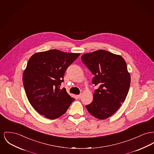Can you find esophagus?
<instances>
[{"label": "esophagus", "instance_id": "1", "mask_svg": "<svg viewBox=\"0 0 154 154\" xmlns=\"http://www.w3.org/2000/svg\"><path fill=\"white\" fill-rule=\"evenodd\" d=\"M77 97H78V98H79V99H81L82 97V94H80V95H77Z\"/></svg>", "mask_w": 154, "mask_h": 154}]
</instances>
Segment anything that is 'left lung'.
Wrapping results in <instances>:
<instances>
[{
    "instance_id": "obj_1",
    "label": "left lung",
    "mask_w": 154,
    "mask_h": 154,
    "mask_svg": "<svg viewBox=\"0 0 154 154\" xmlns=\"http://www.w3.org/2000/svg\"><path fill=\"white\" fill-rule=\"evenodd\" d=\"M82 60L94 75L92 84L99 86L86 108L94 117L106 119L126 100L131 82L126 63L120 55L105 50L84 54Z\"/></svg>"
}]
</instances>
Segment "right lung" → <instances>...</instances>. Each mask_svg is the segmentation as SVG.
I'll return each mask as SVG.
<instances>
[{
	"instance_id": "right-lung-1",
	"label": "right lung",
	"mask_w": 154,
	"mask_h": 154,
	"mask_svg": "<svg viewBox=\"0 0 154 154\" xmlns=\"http://www.w3.org/2000/svg\"><path fill=\"white\" fill-rule=\"evenodd\" d=\"M80 54L52 49L29 59L23 82L28 101L40 115L49 119L59 118L75 100L64 88H59L65 71Z\"/></svg>"
}]
</instances>
